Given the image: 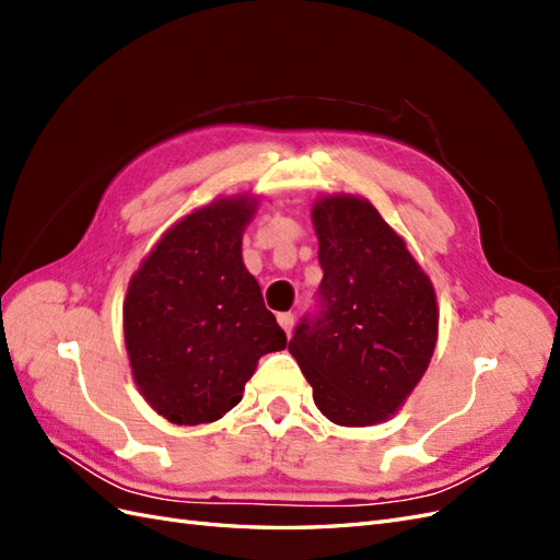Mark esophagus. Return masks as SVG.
Masks as SVG:
<instances>
[{
	"instance_id": "34e87169",
	"label": "esophagus",
	"mask_w": 560,
	"mask_h": 560,
	"mask_svg": "<svg viewBox=\"0 0 560 560\" xmlns=\"http://www.w3.org/2000/svg\"><path fill=\"white\" fill-rule=\"evenodd\" d=\"M278 322H280V327L284 329V334L290 336L292 334V325H294V315L292 313H278Z\"/></svg>"
}]
</instances>
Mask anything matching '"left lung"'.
<instances>
[{"instance_id": "8db88e82", "label": "left lung", "mask_w": 560, "mask_h": 560, "mask_svg": "<svg viewBox=\"0 0 560 560\" xmlns=\"http://www.w3.org/2000/svg\"><path fill=\"white\" fill-rule=\"evenodd\" d=\"M322 313L296 327L290 352L336 425L393 418L425 376L439 336L430 276L362 196L313 202Z\"/></svg>"}]
</instances>
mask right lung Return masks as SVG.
Returning a JSON list of instances; mask_svg holds the SVG:
<instances>
[{
    "mask_svg": "<svg viewBox=\"0 0 560 560\" xmlns=\"http://www.w3.org/2000/svg\"><path fill=\"white\" fill-rule=\"evenodd\" d=\"M259 198H214L167 229L135 270L124 301L132 381L175 425H200L243 399L261 354L287 346L243 264Z\"/></svg>",
    "mask_w": 560,
    "mask_h": 560,
    "instance_id": "obj_1",
    "label": "right lung"
}]
</instances>
